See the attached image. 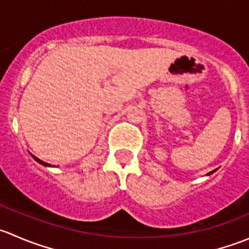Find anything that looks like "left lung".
<instances>
[{"mask_svg": "<svg viewBox=\"0 0 249 249\" xmlns=\"http://www.w3.org/2000/svg\"><path fill=\"white\" fill-rule=\"evenodd\" d=\"M215 171V170H213V171H211L210 173H207V175H211V173H213V172H214Z\"/></svg>", "mask_w": 249, "mask_h": 249, "instance_id": "1", "label": "left lung"}]
</instances>
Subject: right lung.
I'll return each instance as SVG.
<instances>
[{
    "label": "right lung",
    "instance_id": "right-lung-1",
    "mask_svg": "<svg viewBox=\"0 0 249 249\" xmlns=\"http://www.w3.org/2000/svg\"><path fill=\"white\" fill-rule=\"evenodd\" d=\"M31 155H32V154H31ZM32 158H34V159L36 160L37 162H39V164H41V165H43V166H52V165H49V164H48V162L42 161L41 159H38V158H36V157H35V155H32Z\"/></svg>",
    "mask_w": 249,
    "mask_h": 249
}]
</instances>
